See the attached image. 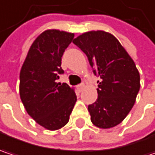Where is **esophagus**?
Wrapping results in <instances>:
<instances>
[{
	"label": "esophagus",
	"mask_w": 155,
	"mask_h": 155,
	"mask_svg": "<svg viewBox=\"0 0 155 155\" xmlns=\"http://www.w3.org/2000/svg\"><path fill=\"white\" fill-rule=\"evenodd\" d=\"M84 87H85V84H84V83H81V84L78 85V89H79L80 92H81V91L84 89Z\"/></svg>",
	"instance_id": "esophagus-1"
}]
</instances>
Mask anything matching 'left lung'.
I'll use <instances>...</instances> for the list:
<instances>
[{
	"label": "left lung",
	"mask_w": 155,
	"mask_h": 155,
	"mask_svg": "<svg viewBox=\"0 0 155 155\" xmlns=\"http://www.w3.org/2000/svg\"><path fill=\"white\" fill-rule=\"evenodd\" d=\"M87 55L97 81V100L88 105L91 122L101 129L120 124L131 111L140 87V76L126 50L112 34L90 31L74 39Z\"/></svg>",
	"instance_id": "1"
}]
</instances>
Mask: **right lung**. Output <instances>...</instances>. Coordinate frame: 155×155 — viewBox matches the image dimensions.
<instances>
[{
    "instance_id": "add662e5",
    "label": "right lung",
    "mask_w": 155,
    "mask_h": 155,
    "mask_svg": "<svg viewBox=\"0 0 155 155\" xmlns=\"http://www.w3.org/2000/svg\"><path fill=\"white\" fill-rule=\"evenodd\" d=\"M74 34L46 30L34 40L20 71L19 93L23 106L44 128L56 131L68 123L77 101L74 87L56 82L61 69V57Z\"/></svg>"
}]
</instances>
